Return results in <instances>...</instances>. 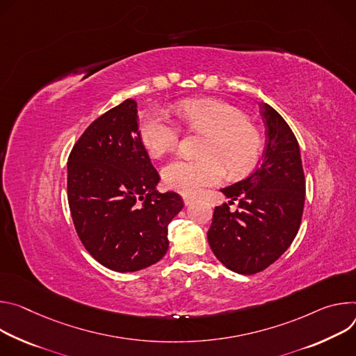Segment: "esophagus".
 I'll return each mask as SVG.
<instances>
[{"mask_svg":"<svg viewBox=\"0 0 356 356\" xmlns=\"http://www.w3.org/2000/svg\"><path fill=\"white\" fill-rule=\"evenodd\" d=\"M193 202V198H191V196H184V204L188 207Z\"/></svg>","mask_w":356,"mask_h":356,"instance_id":"esophagus-1","label":"esophagus"}]
</instances>
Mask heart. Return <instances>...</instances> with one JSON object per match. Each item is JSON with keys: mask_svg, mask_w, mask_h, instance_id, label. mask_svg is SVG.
Returning a JSON list of instances; mask_svg holds the SVG:
<instances>
[{"mask_svg": "<svg viewBox=\"0 0 356 356\" xmlns=\"http://www.w3.org/2000/svg\"><path fill=\"white\" fill-rule=\"evenodd\" d=\"M179 122L192 133L205 134L201 158H175L163 168L164 182L182 195H196L226 174L243 175L259 161L263 140L246 114L226 102L200 97L175 106ZM140 138L152 156H161L179 143V129L164 111L145 115Z\"/></svg>", "mask_w": 356, "mask_h": 356, "instance_id": "b5f03b06", "label": "heart"}]
</instances>
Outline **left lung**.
<instances>
[{"label": "left lung", "instance_id": "obj_1", "mask_svg": "<svg viewBox=\"0 0 356 356\" xmlns=\"http://www.w3.org/2000/svg\"><path fill=\"white\" fill-rule=\"evenodd\" d=\"M267 143L261 165L243 181L220 189L240 209L215 208L208 242L213 254L239 274H256L277 260L300 229L305 178L300 147L284 118L261 104Z\"/></svg>", "mask_w": 356, "mask_h": 356}]
</instances>
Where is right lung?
<instances>
[{"label": "right lung", "mask_w": 356, "mask_h": 356, "mask_svg": "<svg viewBox=\"0 0 356 356\" xmlns=\"http://www.w3.org/2000/svg\"><path fill=\"white\" fill-rule=\"evenodd\" d=\"M137 103L124 100L85 130L67 158V202L79 239L104 267L137 271L168 250V225L182 209L177 192L156 191Z\"/></svg>", "instance_id": "add662e5"}]
</instances>
